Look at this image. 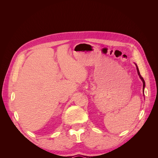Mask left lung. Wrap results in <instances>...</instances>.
Segmentation results:
<instances>
[{
    "mask_svg": "<svg viewBox=\"0 0 158 158\" xmlns=\"http://www.w3.org/2000/svg\"><path fill=\"white\" fill-rule=\"evenodd\" d=\"M136 69H137V72H138V75H139L140 79L142 80V82H143V92H144V87H145V82H144V78H143L142 77V76L140 75V72H139V70H138V67L136 68Z\"/></svg>",
    "mask_w": 158,
    "mask_h": 158,
    "instance_id": "1",
    "label": "left lung"
}]
</instances>
